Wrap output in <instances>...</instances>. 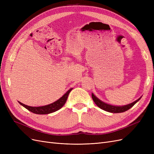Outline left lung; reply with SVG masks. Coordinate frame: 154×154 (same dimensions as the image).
<instances>
[{"label": "left lung", "mask_w": 154, "mask_h": 154, "mask_svg": "<svg viewBox=\"0 0 154 154\" xmlns=\"http://www.w3.org/2000/svg\"><path fill=\"white\" fill-rule=\"evenodd\" d=\"M92 97L93 101H94V103L96 104V105L97 106L100 107V108L101 109H103L107 112H112V113H120V112H123L127 111L128 109H130V108H132V107L135 104H136L139 100H140V98H139L136 101L133 102V103L128 104L127 105L118 106H114V105H110L109 104H106V103H104V102L100 100L93 94H92Z\"/></svg>", "instance_id": "1"}]
</instances>
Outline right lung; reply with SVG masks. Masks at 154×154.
I'll return each instance as SVG.
<instances>
[{
	"label": "right lung",
	"instance_id": "add662e5",
	"mask_svg": "<svg viewBox=\"0 0 154 154\" xmlns=\"http://www.w3.org/2000/svg\"><path fill=\"white\" fill-rule=\"evenodd\" d=\"M72 88H70L66 94H65L62 97H60L59 100L56 101L55 102H54V103L48 105H45L42 106H36V107L30 106H27L23 104L20 101L18 102H19V103L21 105L24 106L26 109L31 111L32 113L37 114H48L54 112L58 110L59 109L62 108V107L65 105V103H66L69 93L72 91Z\"/></svg>",
	"mask_w": 154,
	"mask_h": 154
}]
</instances>
